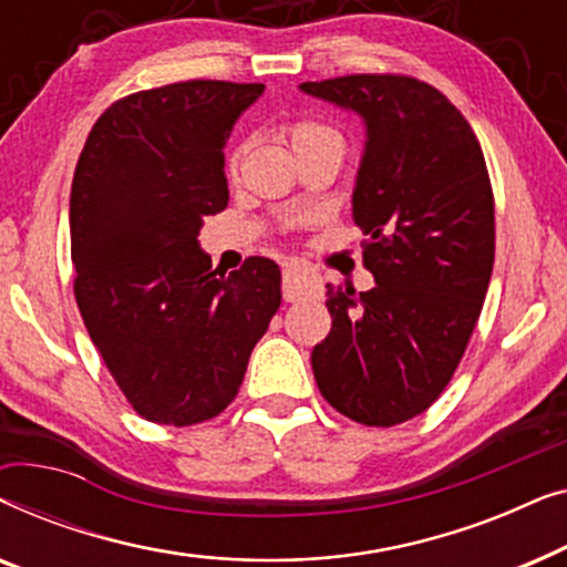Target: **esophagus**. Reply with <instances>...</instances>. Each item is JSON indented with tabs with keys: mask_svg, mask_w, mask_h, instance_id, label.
Wrapping results in <instances>:
<instances>
[{
	"mask_svg": "<svg viewBox=\"0 0 567 567\" xmlns=\"http://www.w3.org/2000/svg\"><path fill=\"white\" fill-rule=\"evenodd\" d=\"M312 291V276L307 270H301L299 266H284V299L286 301H297L305 297V293Z\"/></svg>",
	"mask_w": 567,
	"mask_h": 567,
	"instance_id": "1",
	"label": "esophagus"
}]
</instances>
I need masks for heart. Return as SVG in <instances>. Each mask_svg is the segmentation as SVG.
I'll return each mask as SVG.
<instances>
[{
	"instance_id": "heart-1",
	"label": "heart",
	"mask_w": 567,
	"mask_h": 567,
	"mask_svg": "<svg viewBox=\"0 0 567 567\" xmlns=\"http://www.w3.org/2000/svg\"><path fill=\"white\" fill-rule=\"evenodd\" d=\"M286 136H289V144L293 152L312 150V146H340L343 150V136L336 126L330 123L317 121V118H299L286 126ZM237 165V157L231 159V167Z\"/></svg>"
}]
</instances>
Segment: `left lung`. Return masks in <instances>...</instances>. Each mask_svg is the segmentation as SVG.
<instances>
[{"label":"left lung","mask_w":567,"mask_h":567,"mask_svg":"<svg viewBox=\"0 0 567 567\" xmlns=\"http://www.w3.org/2000/svg\"><path fill=\"white\" fill-rule=\"evenodd\" d=\"M299 90L367 123L353 221L377 281L328 284L332 328L312 371L338 413L390 429L439 400L475 330L495 260L491 177L467 118L431 84L348 74Z\"/></svg>","instance_id":"1"}]
</instances>
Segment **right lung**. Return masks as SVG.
Masks as SVG:
<instances>
[{
	"label": "right lung",
	"instance_id": "add662e5",
	"mask_svg": "<svg viewBox=\"0 0 567 567\" xmlns=\"http://www.w3.org/2000/svg\"><path fill=\"white\" fill-rule=\"evenodd\" d=\"M262 84L190 80L115 100L92 126L69 200L74 297L131 408L159 425L216 417L281 307V270L235 274L198 247L227 208L224 146Z\"/></svg>",
	"mask_w": 567,
	"mask_h": 567
}]
</instances>
